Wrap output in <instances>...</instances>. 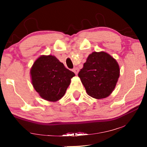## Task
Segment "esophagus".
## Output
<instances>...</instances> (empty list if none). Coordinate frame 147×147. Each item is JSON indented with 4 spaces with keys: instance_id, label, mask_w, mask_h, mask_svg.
Returning a JSON list of instances; mask_svg holds the SVG:
<instances>
[{
    "instance_id": "1",
    "label": "esophagus",
    "mask_w": 147,
    "mask_h": 147,
    "mask_svg": "<svg viewBox=\"0 0 147 147\" xmlns=\"http://www.w3.org/2000/svg\"><path fill=\"white\" fill-rule=\"evenodd\" d=\"M72 70H73V71H74V73H75L76 74H78V72H79V68H78V67H74V69H72Z\"/></svg>"
}]
</instances>
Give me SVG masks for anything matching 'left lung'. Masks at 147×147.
I'll list each match as a JSON object with an SVG mask.
<instances>
[{
	"label": "left lung",
	"mask_w": 147,
	"mask_h": 147,
	"mask_svg": "<svg viewBox=\"0 0 147 147\" xmlns=\"http://www.w3.org/2000/svg\"><path fill=\"white\" fill-rule=\"evenodd\" d=\"M120 76L119 65L105 52H93L87 58L78 76L86 92L92 98L102 99L113 91Z\"/></svg>",
	"instance_id": "obj_1"
}]
</instances>
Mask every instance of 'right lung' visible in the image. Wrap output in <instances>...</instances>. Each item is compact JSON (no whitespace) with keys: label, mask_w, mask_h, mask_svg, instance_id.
Here are the masks:
<instances>
[{"label":"right lung","mask_w":147,"mask_h":147,"mask_svg":"<svg viewBox=\"0 0 147 147\" xmlns=\"http://www.w3.org/2000/svg\"><path fill=\"white\" fill-rule=\"evenodd\" d=\"M31 75L33 87L40 96L56 102L65 94L75 74L66 69L55 56L42 55L33 63Z\"/></svg>","instance_id":"right-lung-1"}]
</instances>
